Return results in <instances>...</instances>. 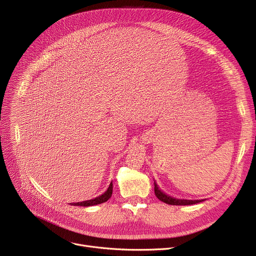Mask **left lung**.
<instances>
[{
    "label": "left lung",
    "mask_w": 256,
    "mask_h": 256,
    "mask_svg": "<svg viewBox=\"0 0 256 256\" xmlns=\"http://www.w3.org/2000/svg\"><path fill=\"white\" fill-rule=\"evenodd\" d=\"M154 184V194L158 197V199H160V201H163V202L167 204H171V206H191V204H196L199 202H202L204 199H200V200H186V199H178V198H174L171 197L167 194H165L164 192L160 191L158 189V184Z\"/></svg>",
    "instance_id": "left-lung-1"
}]
</instances>
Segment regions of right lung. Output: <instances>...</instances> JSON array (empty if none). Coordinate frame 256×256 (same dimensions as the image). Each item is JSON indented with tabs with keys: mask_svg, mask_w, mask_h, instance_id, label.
Here are the masks:
<instances>
[{
	"mask_svg": "<svg viewBox=\"0 0 256 256\" xmlns=\"http://www.w3.org/2000/svg\"><path fill=\"white\" fill-rule=\"evenodd\" d=\"M112 192H113V184L111 182L109 188H108V190L102 194L100 196L98 197H96L93 199H90V200H86V201H83V202H76V204H72V206H96V204H104L106 202V201H108L110 199V197L112 196Z\"/></svg>",
	"mask_w": 256,
	"mask_h": 256,
	"instance_id": "obj_1",
	"label": "right lung"
}]
</instances>
